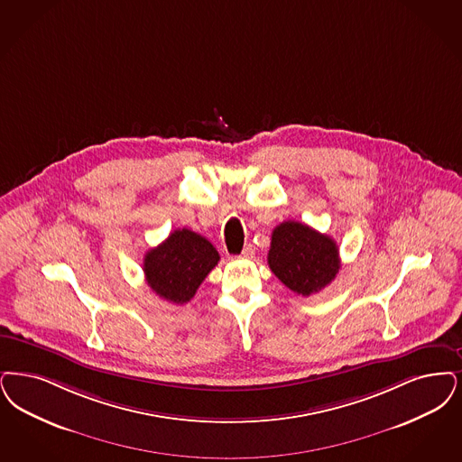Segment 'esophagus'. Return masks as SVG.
<instances>
[{
    "instance_id": "esophagus-1",
    "label": "esophagus",
    "mask_w": 462,
    "mask_h": 462,
    "mask_svg": "<svg viewBox=\"0 0 462 462\" xmlns=\"http://www.w3.org/2000/svg\"><path fill=\"white\" fill-rule=\"evenodd\" d=\"M253 256H254V247L249 244V245H245V247H244V251L240 253L239 258L251 259Z\"/></svg>"
}]
</instances>
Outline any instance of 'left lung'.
<instances>
[{
	"mask_svg": "<svg viewBox=\"0 0 462 462\" xmlns=\"http://www.w3.org/2000/svg\"><path fill=\"white\" fill-rule=\"evenodd\" d=\"M268 264L285 287L308 297L332 283L340 270V258L332 237L289 220L272 234Z\"/></svg>",
	"mask_w": 462,
	"mask_h": 462,
	"instance_id": "1",
	"label": "left lung"
}]
</instances>
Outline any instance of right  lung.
<instances>
[{
  "label": "right lung",
  "mask_w": 462,
  "mask_h": 462,
  "mask_svg": "<svg viewBox=\"0 0 462 462\" xmlns=\"http://www.w3.org/2000/svg\"><path fill=\"white\" fill-rule=\"evenodd\" d=\"M220 254L203 236L179 228L144 256V275L156 296L173 304H185L198 292Z\"/></svg>",
  "instance_id": "obj_1"
}]
</instances>
